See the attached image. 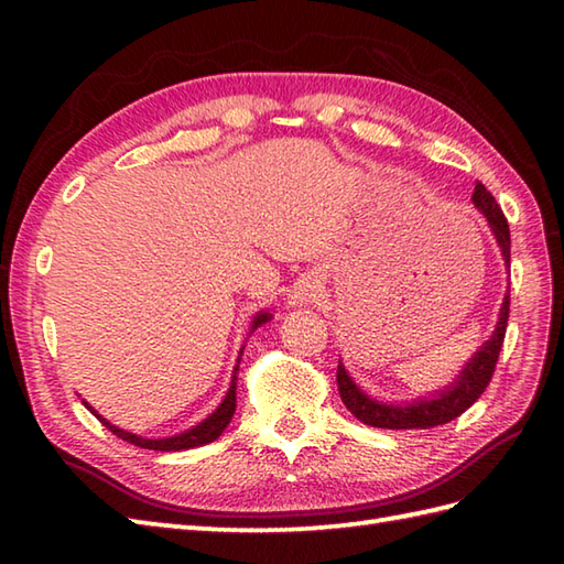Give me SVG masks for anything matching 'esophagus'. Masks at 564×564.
I'll return each instance as SVG.
<instances>
[{"instance_id": "obj_1", "label": "esophagus", "mask_w": 564, "mask_h": 564, "mask_svg": "<svg viewBox=\"0 0 564 564\" xmlns=\"http://www.w3.org/2000/svg\"><path fill=\"white\" fill-rule=\"evenodd\" d=\"M319 293H322V281L317 279V275H313V273L301 275V279L293 283V289L289 293V305L291 307L310 305Z\"/></svg>"}]
</instances>
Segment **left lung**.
Instances as JSON below:
<instances>
[{"instance_id":"1","label":"left lung","mask_w":564,"mask_h":564,"mask_svg":"<svg viewBox=\"0 0 564 564\" xmlns=\"http://www.w3.org/2000/svg\"><path fill=\"white\" fill-rule=\"evenodd\" d=\"M473 203L475 208L487 218L489 232H492L495 242L501 251V259H505L509 269L511 235H509V223L505 218V213H501L495 196L489 194L480 182L475 184ZM507 322H509V291L505 295V301H501L492 337H489L480 349L467 358V364L458 370V376H455L448 386L431 390L422 394V398H414V400L388 402V400L373 398V394L358 386L349 370H346V366L339 361L337 386H339L341 402L346 404V410L358 419V422L376 429H431L438 424H448L455 416H460L465 410H470V406L477 402V398H480L485 388L489 386V380H492L501 344H505Z\"/></svg>"}]
</instances>
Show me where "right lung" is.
I'll use <instances>...</instances> for the list:
<instances>
[{
	"label": "right lung",
	"mask_w": 564,
	"mask_h": 564,
	"mask_svg": "<svg viewBox=\"0 0 564 564\" xmlns=\"http://www.w3.org/2000/svg\"><path fill=\"white\" fill-rule=\"evenodd\" d=\"M273 315L269 313V310H259V313L251 317V325H249V332H247V339L254 334L261 325H267V322L271 319ZM245 354V346L239 349L237 354V364L232 368V380H230V388H227L225 398L220 400V404L215 406V410L206 416L200 419V422L196 426H191L186 431H178V434H172V436H160V438H150V436H140V434H133V431H126L121 426L111 424L109 419L101 416L94 406L82 400L84 406L99 419V422L111 431V434H116L118 438H123L128 443H133V446H140V448H148V451H162V453H176V451H191V448H198V446H206V443H213L215 438H218L225 426L232 422V414H235V406H237V370H239V358H242Z\"/></svg>",
	"instance_id": "obj_1"
}]
</instances>
